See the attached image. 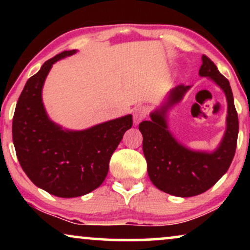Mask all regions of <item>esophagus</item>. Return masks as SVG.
I'll use <instances>...</instances> for the list:
<instances>
[{
    "mask_svg": "<svg viewBox=\"0 0 250 250\" xmlns=\"http://www.w3.org/2000/svg\"><path fill=\"white\" fill-rule=\"evenodd\" d=\"M146 116H148V108L146 105H139V107H136L134 111H133V121H134V124L138 125Z\"/></svg>",
    "mask_w": 250,
    "mask_h": 250,
    "instance_id": "34e87169",
    "label": "esophagus"
}]
</instances>
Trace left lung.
<instances>
[{"mask_svg": "<svg viewBox=\"0 0 250 250\" xmlns=\"http://www.w3.org/2000/svg\"><path fill=\"white\" fill-rule=\"evenodd\" d=\"M201 60L199 75L213 81L228 102L227 128L217 148L213 151L192 150L177 141L168 129L169 109L183 100L191 85L172 88L160 107L150 114V121L139 125L150 180L159 190L176 197L198 196L210 189L227 173L237 148L239 122L230 83L209 58L203 56Z\"/></svg>", "mask_w": 250, "mask_h": 250, "instance_id": "obj_1", "label": "left lung"}]
</instances>
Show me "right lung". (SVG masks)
<instances>
[{
  "label": "right lung",
  "mask_w": 250,
  "mask_h": 250,
  "mask_svg": "<svg viewBox=\"0 0 250 250\" xmlns=\"http://www.w3.org/2000/svg\"><path fill=\"white\" fill-rule=\"evenodd\" d=\"M76 52L57 54L27 81L12 122L13 145L23 172L36 187L60 198L81 197L100 187L111 155L133 125L132 115H126L71 131L49 118L42 99L44 82L53 63Z\"/></svg>",
  "instance_id": "right-lung-1"
}]
</instances>
